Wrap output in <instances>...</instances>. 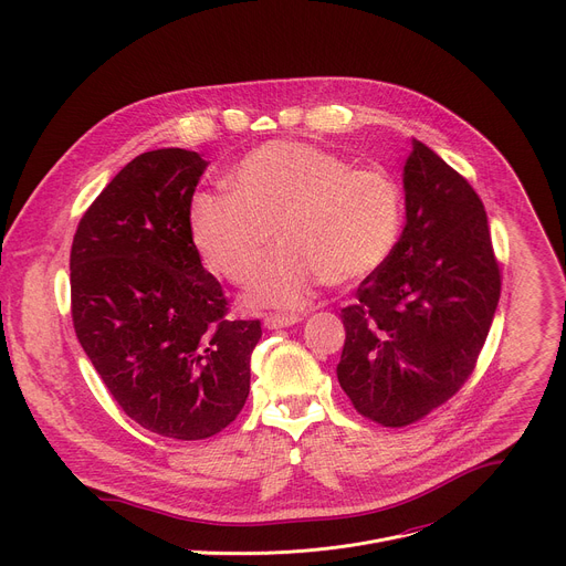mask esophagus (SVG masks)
<instances>
[{
  "label": "esophagus",
  "mask_w": 566,
  "mask_h": 566,
  "mask_svg": "<svg viewBox=\"0 0 566 566\" xmlns=\"http://www.w3.org/2000/svg\"><path fill=\"white\" fill-rule=\"evenodd\" d=\"M302 317H304V313H271L264 317V325L269 329H282V327L297 325Z\"/></svg>",
  "instance_id": "obj_1"
}]
</instances>
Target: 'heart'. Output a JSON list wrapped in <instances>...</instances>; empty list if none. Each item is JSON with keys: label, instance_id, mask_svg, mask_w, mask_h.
<instances>
[{"label": "heart", "instance_id": "b5f03b06", "mask_svg": "<svg viewBox=\"0 0 566 566\" xmlns=\"http://www.w3.org/2000/svg\"><path fill=\"white\" fill-rule=\"evenodd\" d=\"M228 184L195 195L190 230L203 262L232 284L255 275L277 230L282 247L247 293L253 306H295L319 277L347 284L371 275L406 221V197L389 172L354 168L300 140L249 151Z\"/></svg>", "mask_w": 566, "mask_h": 566}]
</instances>
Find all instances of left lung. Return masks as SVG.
Returning a JSON list of instances; mask_svg holds the SVG:
<instances>
[{"instance_id": "1", "label": "left lung", "mask_w": 566, "mask_h": 566, "mask_svg": "<svg viewBox=\"0 0 566 566\" xmlns=\"http://www.w3.org/2000/svg\"><path fill=\"white\" fill-rule=\"evenodd\" d=\"M402 168L406 228L340 317L338 382L385 428L410 426L470 378L500 302L489 217L472 186L421 140Z\"/></svg>"}]
</instances>
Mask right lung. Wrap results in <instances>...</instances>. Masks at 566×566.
I'll use <instances>...</instances> for the list:
<instances>
[{"mask_svg": "<svg viewBox=\"0 0 566 566\" xmlns=\"http://www.w3.org/2000/svg\"><path fill=\"white\" fill-rule=\"evenodd\" d=\"M197 151L136 156L77 223L71 244L75 336L120 410L145 430L199 441L244 408L260 319H228L221 284L190 230Z\"/></svg>", "mask_w": 566, "mask_h": 566, "instance_id": "add662e5", "label": "right lung"}]
</instances>
